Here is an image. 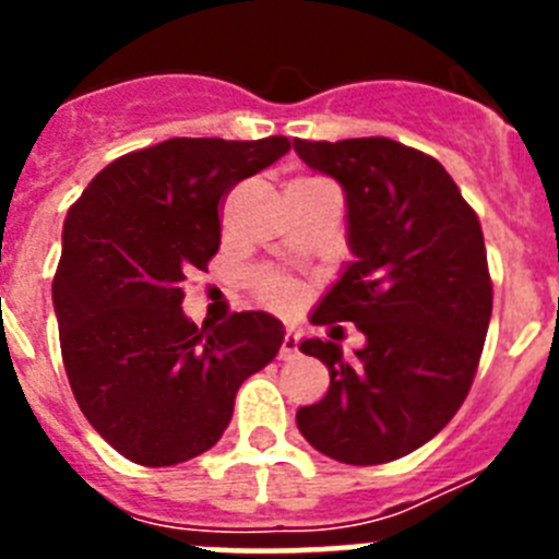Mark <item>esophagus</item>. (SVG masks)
Listing matches in <instances>:
<instances>
[{"label": "esophagus", "mask_w": 559, "mask_h": 559, "mask_svg": "<svg viewBox=\"0 0 559 559\" xmlns=\"http://www.w3.org/2000/svg\"><path fill=\"white\" fill-rule=\"evenodd\" d=\"M296 353H299V335H296L294 330H288L283 338V347H280V358L288 360V358H294Z\"/></svg>", "instance_id": "obj_1"}]
</instances>
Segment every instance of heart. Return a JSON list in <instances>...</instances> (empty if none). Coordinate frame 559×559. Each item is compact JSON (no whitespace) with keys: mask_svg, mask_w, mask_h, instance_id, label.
<instances>
[{"mask_svg":"<svg viewBox=\"0 0 559 559\" xmlns=\"http://www.w3.org/2000/svg\"><path fill=\"white\" fill-rule=\"evenodd\" d=\"M254 285H257V294L263 296L265 302H271V305H288L290 299H294V290H290V285L274 274L257 276Z\"/></svg>","mask_w":559,"mask_h":559,"instance_id":"heart-1","label":"heart"}]
</instances>
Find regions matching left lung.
I'll return each mask as SVG.
<instances>
[{"instance_id":"8db88e82","label":"left lung","mask_w":559,"mask_h":559,"mask_svg":"<svg viewBox=\"0 0 559 559\" xmlns=\"http://www.w3.org/2000/svg\"><path fill=\"white\" fill-rule=\"evenodd\" d=\"M294 147L344 187L355 254L313 324L353 322L367 335L353 360L338 341L299 344L330 369V389L296 412V426L335 462H394L451 423L476 378L492 316L481 224L445 167L403 142Z\"/></svg>"}]
</instances>
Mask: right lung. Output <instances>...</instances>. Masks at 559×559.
Wrapping results in <instances>:
<instances>
[{
    "label": "right lung",
    "instance_id": "add662e5",
    "mask_svg": "<svg viewBox=\"0 0 559 559\" xmlns=\"http://www.w3.org/2000/svg\"><path fill=\"white\" fill-rule=\"evenodd\" d=\"M288 151V136H176L114 159L69 206L52 280L63 367L92 428L131 462L210 451L240 383L283 347L263 310L195 328L181 302L187 274L218 254L231 187Z\"/></svg>",
    "mask_w": 559,
    "mask_h": 559
}]
</instances>
